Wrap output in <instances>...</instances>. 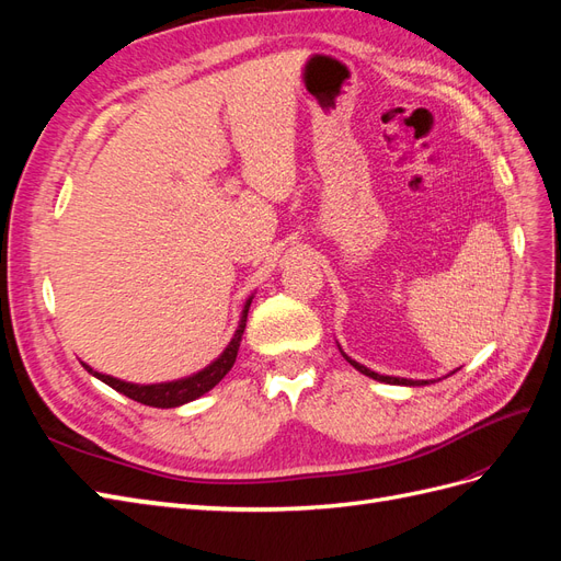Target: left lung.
Returning <instances> with one entry per match:
<instances>
[{"label": "left lung", "mask_w": 561, "mask_h": 561, "mask_svg": "<svg viewBox=\"0 0 561 561\" xmlns=\"http://www.w3.org/2000/svg\"><path fill=\"white\" fill-rule=\"evenodd\" d=\"M342 355H344V358H346L355 369L363 371V375H365V377H369V379H377V381H383V383H398V386H426V383H428V381H412V379H400V377H383V375H377V371L367 369L365 365L351 360L344 351H342Z\"/></svg>", "instance_id": "obj_1"}]
</instances>
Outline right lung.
I'll list each match as a JSON object with an SVG mask.
<instances>
[{
	"mask_svg": "<svg viewBox=\"0 0 561 561\" xmlns=\"http://www.w3.org/2000/svg\"><path fill=\"white\" fill-rule=\"evenodd\" d=\"M250 301H252V297L245 301L239 330H236V334L229 342V346L225 348V353L219 355V358L213 365H208L206 369H201L198 375H194V377H186V379H180V381H168V383L140 386V383H126L122 379L100 375V371H93L89 365H83V367H87L93 377H98L100 381H105L107 386H112L114 390H118V393H124L126 398H130L135 402H142V404H149V407H161V410H168V407H180L184 402H192V400L201 398L203 393H208L210 388H215L219 381L225 379L227 371L233 367L236 355H239L241 336H243V330H245Z\"/></svg>",
	"mask_w": 561,
	"mask_h": 561,
	"instance_id": "1",
	"label": "right lung"
}]
</instances>
